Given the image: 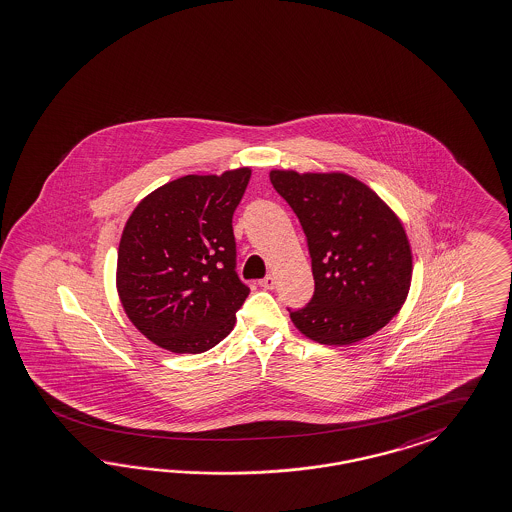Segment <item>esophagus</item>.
I'll use <instances>...</instances> for the list:
<instances>
[{
  "label": "esophagus",
  "mask_w": 512,
  "mask_h": 512,
  "mask_svg": "<svg viewBox=\"0 0 512 512\" xmlns=\"http://www.w3.org/2000/svg\"><path fill=\"white\" fill-rule=\"evenodd\" d=\"M260 286L265 290H271L275 286V277L273 275H265L264 279L260 281Z\"/></svg>",
  "instance_id": "obj_1"
}]
</instances>
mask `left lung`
<instances>
[{
    "instance_id": "left-lung-1",
    "label": "left lung",
    "mask_w": 512,
    "mask_h": 512,
    "mask_svg": "<svg viewBox=\"0 0 512 512\" xmlns=\"http://www.w3.org/2000/svg\"><path fill=\"white\" fill-rule=\"evenodd\" d=\"M273 188L296 212L315 279L302 309H288L296 328L324 345L376 334L408 296L412 250L397 214L357 178L271 171Z\"/></svg>"
}]
</instances>
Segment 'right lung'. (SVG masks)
<instances>
[{
    "instance_id": "obj_1",
    "label": "right lung",
    "mask_w": 512,
    "mask_h": 512,
    "mask_svg": "<svg viewBox=\"0 0 512 512\" xmlns=\"http://www.w3.org/2000/svg\"><path fill=\"white\" fill-rule=\"evenodd\" d=\"M250 169L182 176L129 216L117 250V292L134 326L172 353L224 340L250 288L235 271L233 212Z\"/></svg>"
}]
</instances>
